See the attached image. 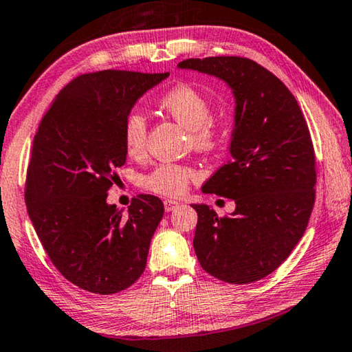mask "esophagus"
Wrapping results in <instances>:
<instances>
[{
    "mask_svg": "<svg viewBox=\"0 0 352 352\" xmlns=\"http://www.w3.org/2000/svg\"><path fill=\"white\" fill-rule=\"evenodd\" d=\"M164 206H165V212H173V210H176V208L179 207L181 204H179V202L173 201V199H165Z\"/></svg>",
    "mask_w": 352,
    "mask_h": 352,
    "instance_id": "esophagus-1",
    "label": "esophagus"
}]
</instances>
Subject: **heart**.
Segmentation results:
<instances>
[{"mask_svg":"<svg viewBox=\"0 0 352 352\" xmlns=\"http://www.w3.org/2000/svg\"><path fill=\"white\" fill-rule=\"evenodd\" d=\"M159 107L173 119L190 129L193 144L201 150H208L217 144L219 129L210 119V102L190 85H176L160 97ZM146 119L138 111H131L123 122V144L128 154L138 156L145 148ZM196 171L179 164H160L142 179V186L153 193L177 198L186 193Z\"/></svg>","mask_w":352,"mask_h":352,"instance_id":"1","label":"heart"}]
</instances>
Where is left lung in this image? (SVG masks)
<instances>
[{
    "instance_id": "left-lung-1",
    "label": "left lung",
    "mask_w": 352,
    "mask_h": 352,
    "mask_svg": "<svg viewBox=\"0 0 352 352\" xmlns=\"http://www.w3.org/2000/svg\"><path fill=\"white\" fill-rule=\"evenodd\" d=\"M177 67L223 80L236 104L230 160L202 186L236 207L219 218L207 204H192L196 256L214 278L258 281L291 255L309 223L317 175L307 123L285 83L254 60L188 58Z\"/></svg>"
}]
</instances>
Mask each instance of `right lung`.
<instances>
[{"instance_id":"obj_1","label":"right lung","mask_w":352,"mask_h":352,"mask_svg":"<svg viewBox=\"0 0 352 352\" xmlns=\"http://www.w3.org/2000/svg\"><path fill=\"white\" fill-rule=\"evenodd\" d=\"M168 76H78L58 92L34 138L24 195L29 218L58 272L88 292H120L145 270L162 201L139 195L123 214L107 196L126 160L125 117Z\"/></svg>"}]
</instances>
